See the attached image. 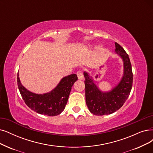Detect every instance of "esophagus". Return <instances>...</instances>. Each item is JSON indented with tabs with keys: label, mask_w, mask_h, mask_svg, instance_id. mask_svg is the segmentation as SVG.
I'll return each instance as SVG.
<instances>
[{
	"label": "esophagus",
	"mask_w": 153,
	"mask_h": 153,
	"mask_svg": "<svg viewBox=\"0 0 153 153\" xmlns=\"http://www.w3.org/2000/svg\"><path fill=\"white\" fill-rule=\"evenodd\" d=\"M76 75L78 76V78L79 80H83L84 76L83 75V73L82 72V71H78L76 73Z\"/></svg>",
	"instance_id": "1"
}]
</instances>
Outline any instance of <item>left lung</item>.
Here are the masks:
<instances>
[{"instance_id": "1", "label": "left lung", "mask_w": 153, "mask_h": 153, "mask_svg": "<svg viewBox=\"0 0 153 153\" xmlns=\"http://www.w3.org/2000/svg\"><path fill=\"white\" fill-rule=\"evenodd\" d=\"M115 45V53L123 59L124 63V74L117 86L111 91L103 92L88 73H83L86 103L90 112L95 115H108L117 111L124 105L132 89L133 74L129 55L117 42Z\"/></svg>"}]
</instances>
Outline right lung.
<instances>
[{
    "label": "right lung",
    "mask_w": 153,
    "mask_h": 153,
    "mask_svg": "<svg viewBox=\"0 0 153 153\" xmlns=\"http://www.w3.org/2000/svg\"><path fill=\"white\" fill-rule=\"evenodd\" d=\"M78 80L76 74L63 77L53 90L44 94H37L27 90L21 84L17 73V85L26 104L40 114L55 116L62 113L68 102L71 87Z\"/></svg>",
    "instance_id": "obj_1"
}]
</instances>
